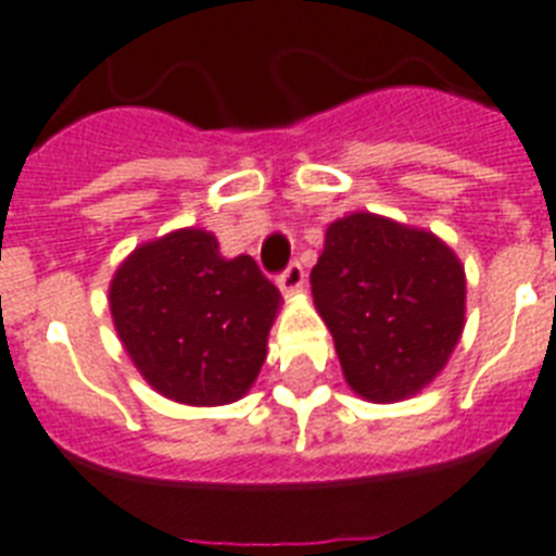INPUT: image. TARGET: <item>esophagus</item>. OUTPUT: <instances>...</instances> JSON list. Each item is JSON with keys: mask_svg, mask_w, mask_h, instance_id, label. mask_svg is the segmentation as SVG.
Wrapping results in <instances>:
<instances>
[{"mask_svg": "<svg viewBox=\"0 0 556 556\" xmlns=\"http://www.w3.org/2000/svg\"><path fill=\"white\" fill-rule=\"evenodd\" d=\"M277 286L282 293L302 291V286H305V268H302L300 263H291L286 270H282V274H279Z\"/></svg>", "mask_w": 556, "mask_h": 556, "instance_id": "34e87169", "label": "esophagus"}]
</instances>
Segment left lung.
<instances>
[{"label":"left lung","mask_w":556,"mask_h":556,"mask_svg":"<svg viewBox=\"0 0 556 556\" xmlns=\"http://www.w3.org/2000/svg\"><path fill=\"white\" fill-rule=\"evenodd\" d=\"M311 293L345 382L400 403L445 368L466 325V270L440 237L377 214L328 225Z\"/></svg>","instance_id":"1"}]
</instances>
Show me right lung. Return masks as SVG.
<instances>
[{"label":"right lung","instance_id":"add662e5","mask_svg":"<svg viewBox=\"0 0 556 556\" xmlns=\"http://www.w3.org/2000/svg\"><path fill=\"white\" fill-rule=\"evenodd\" d=\"M111 317L153 391L185 405L237 403L265 363L277 286L214 233L179 228L139 245L111 279Z\"/></svg>","mask_w":556,"mask_h":556}]
</instances>
